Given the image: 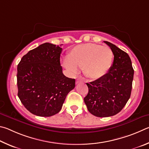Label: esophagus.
Instances as JSON below:
<instances>
[{
	"mask_svg": "<svg viewBox=\"0 0 149 149\" xmlns=\"http://www.w3.org/2000/svg\"><path fill=\"white\" fill-rule=\"evenodd\" d=\"M82 81L80 79H78L77 80H76V84H80V83H82Z\"/></svg>",
	"mask_w": 149,
	"mask_h": 149,
	"instance_id": "esophagus-1",
	"label": "esophagus"
}]
</instances>
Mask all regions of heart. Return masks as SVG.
Returning <instances> with one entry per match:
<instances>
[{"instance_id": "heart-1", "label": "heart", "mask_w": 149, "mask_h": 149, "mask_svg": "<svg viewBox=\"0 0 149 149\" xmlns=\"http://www.w3.org/2000/svg\"><path fill=\"white\" fill-rule=\"evenodd\" d=\"M113 60V52L107 46L95 43L79 44L70 49L68 58L63 65L70 74H76L78 68L88 79L96 80L103 77L110 70Z\"/></svg>"}]
</instances>
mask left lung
Returning <instances> with one entry per match:
<instances>
[{
    "label": "left lung",
    "instance_id": "left-lung-1",
    "mask_svg": "<svg viewBox=\"0 0 149 149\" xmlns=\"http://www.w3.org/2000/svg\"><path fill=\"white\" fill-rule=\"evenodd\" d=\"M104 42L113 52V63L105 76L86 83L88 93L84 99L88 111L97 117L112 116L121 111L131 95L134 74L128 54L109 42Z\"/></svg>",
    "mask_w": 149,
    "mask_h": 149
}]
</instances>
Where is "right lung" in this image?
<instances>
[{
  "mask_svg": "<svg viewBox=\"0 0 149 149\" xmlns=\"http://www.w3.org/2000/svg\"><path fill=\"white\" fill-rule=\"evenodd\" d=\"M61 45L41 44L23 56L17 65V95L25 107L36 116L58 113L75 87V79L63 74Z\"/></svg>",
  "mask_w": 149,
  "mask_h": 149,
  "instance_id": "right-lung-1",
  "label": "right lung"
}]
</instances>
